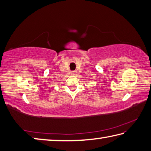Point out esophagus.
<instances>
[{
    "instance_id": "obj_1",
    "label": "esophagus",
    "mask_w": 151,
    "mask_h": 151,
    "mask_svg": "<svg viewBox=\"0 0 151 151\" xmlns=\"http://www.w3.org/2000/svg\"><path fill=\"white\" fill-rule=\"evenodd\" d=\"M76 70H75V71H72V72H71V75H76Z\"/></svg>"
}]
</instances>
